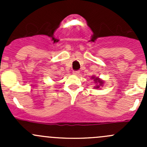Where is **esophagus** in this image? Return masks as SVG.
<instances>
[{"label": "esophagus", "mask_w": 147, "mask_h": 147, "mask_svg": "<svg viewBox=\"0 0 147 147\" xmlns=\"http://www.w3.org/2000/svg\"><path fill=\"white\" fill-rule=\"evenodd\" d=\"M72 73H73V75H80V71H78V70H76V71H73V72H72Z\"/></svg>", "instance_id": "obj_1"}]
</instances>
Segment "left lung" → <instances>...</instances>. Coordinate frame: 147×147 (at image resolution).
<instances>
[{"label":"left lung","instance_id":"8db88e82","mask_svg":"<svg viewBox=\"0 0 147 147\" xmlns=\"http://www.w3.org/2000/svg\"><path fill=\"white\" fill-rule=\"evenodd\" d=\"M92 79H94V82H95L96 83H97L98 82L99 84H98V85H97V86H95V87H94V88H97V89H98L99 87H100V86H102V84H103V81H102V80H100V79H99L98 78H94V77H92Z\"/></svg>","mask_w":147,"mask_h":147}]
</instances>
